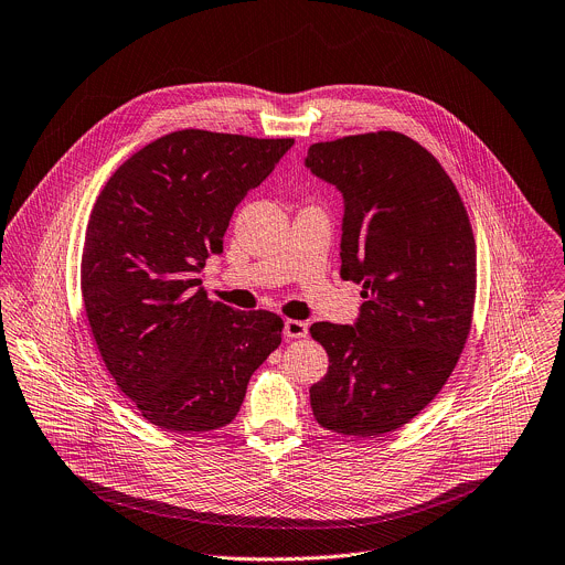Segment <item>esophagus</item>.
Segmentation results:
<instances>
[{
    "mask_svg": "<svg viewBox=\"0 0 565 565\" xmlns=\"http://www.w3.org/2000/svg\"><path fill=\"white\" fill-rule=\"evenodd\" d=\"M284 335H286L288 340L306 338V335H308V324H306V321H299V319H286Z\"/></svg>",
    "mask_w": 565,
    "mask_h": 565,
    "instance_id": "1",
    "label": "esophagus"
}]
</instances>
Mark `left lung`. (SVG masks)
Listing matches in <instances>:
<instances>
[{
	"mask_svg": "<svg viewBox=\"0 0 565 565\" xmlns=\"http://www.w3.org/2000/svg\"><path fill=\"white\" fill-rule=\"evenodd\" d=\"M306 168L344 199L340 275L362 284L353 327H310L329 371L310 386L315 420L375 438L416 418L445 386L471 327L476 244L438 160L397 131L315 142Z\"/></svg>",
	"mask_w": 565,
	"mask_h": 565,
	"instance_id": "8db88e82",
	"label": "left lung"
}]
</instances>
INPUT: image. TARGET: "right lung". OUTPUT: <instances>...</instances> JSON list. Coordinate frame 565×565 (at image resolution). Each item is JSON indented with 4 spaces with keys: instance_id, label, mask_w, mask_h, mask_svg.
<instances>
[{
    "instance_id": "1",
    "label": "right lung",
    "mask_w": 565,
    "mask_h": 565,
    "mask_svg": "<svg viewBox=\"0 0 565 565\" xmlns=\"http://www.w3.org/2000/svg\"><path fill=\"white\" fill-rule=\"evenodd\" d=\"M292 142L172 131L127 158L94 205L79 268L89 327L118 388L160 429L230 425L281 344L279 315L210 301L196 275Z\"/></svg>"
}]
</instances>
